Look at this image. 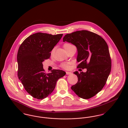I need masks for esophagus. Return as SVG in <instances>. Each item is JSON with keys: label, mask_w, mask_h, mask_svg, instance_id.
Segmentation results:
<instances>
[{"label": "esophagus", "mask_w": 128, "mask_h": 128, "mask_svg": "<svg viewBox=\"0 0 128 128\" xmlns=\"http://www.w3.org/2000/svg\"><path fill=\"white\" fill-rule=\"evenodd\" d=\"M72 72H66V74H67V75H70V74H72Z\"/></svg>", "instance_id": "1"}]
</instances>
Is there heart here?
I'll return each mask as SVG.
<instances>
[{
	"label": "heart",
	"instance_id": "1",
	"mask_svg": "<svg viewBox=\"0 0 128 128\" xmlns=\"http://www.w3.org/2000/svg\"><path fill=\"white\" fill-rule=\"evenodd\" d=\"M72 46H73V45H72L71 44H70V43H66V44H64V49H65L66 50L67 49H68V48H70V47H72ZM54 49H55L54 48V49L52 50V51H51V54H53V52H54ZM62 67L64 68H68L69 66H68V64H62Z\"/></svg>",
	"mask_w": 128,
	"mask_h": 128
}]
</instances>
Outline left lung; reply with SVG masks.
<instances>
[{
	"label": "left lung",
	"mask_w": 128,
	"mask_h": 128,
	"mask_svg": "<svg viewBox=\"0 0 128 128\" xmlns=\"http://www.w3.org/2000/svg\"><path fill=\"white\" fill-rule=\"evenodd\" d=\"M63 41L75 45L77 49V68H86V72L73 73L77 83L71 89L79 97L89 99L100 91L109 76L111 62L108 45L100 36L82 30L66 34Z\"/></svg>",
	"instance_id": "left-lung-1"
}]
</instances>
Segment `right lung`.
Returning <instances> with one entry per match:
<instances>
[{
    "label": "right lung",
    "mask_w": 128,
    "mask_h": 128,
    "mask_svg": "<svg viewBox=\"0 0 128 128\" xmlns=\"http://www.w3.org/2000/svg\"><path fill=\"white\" fill-rule=\"evenodd\" d=\"M37 32L27 37L20 45L17 54L18 76L25 90L34 98L42 100L54 91L58 80L66 72L54 70L46 73L42 62L62 36Z\"/></svg>",
    "instance_id": "right-lung-1"
}]
</instances>
